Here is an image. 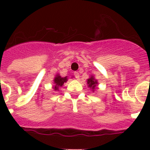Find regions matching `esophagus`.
<instances>
[{
  "mask_svg": "<svg viewBox=\"0 0 150 150\" xmlns=\"http://www.w3.org/2000/svg\"><path fill=\"white\" fill-rule=\"evenodd\" d=\"M74 76H75V77H76V79H79V74L78 72H74Z\"/></svg>",
  "mask_w": 150,
  "mask_h": 150,
  "instance_id": "esophagus-1",
  "label": "esophagus"
}]
</instances>
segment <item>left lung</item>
Masks as SVG:
<instances>
[{
    "instance_id": "1",
    "label": "left lung",
    "mask_w": 150,
    "mask_h": 150,
    "mask_svg": "<svg viewBox=\"0 0 150 150\" xmlns=\"http://www.w3.org/2000/svg\"><path fill=\"white\" fill-rule=\"evenodd\" d=\"M98 84V80L95 78V76L91 75L88 79H87V85H88V87L90 88V89H91V91H95V88L97 87V85Z\"/></svg>"
}]
</instances>
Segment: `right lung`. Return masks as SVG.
<instances>
[{"label": "right lung", "instance_id": "obj_1", "mask_svg": "<svg viewBox=\"0 0 150 150\" xmlns=\"http://www.w3.org/2000/svg\"><path fill=\"white\" fill-rule=\"evenodd\" d=\"M67 79H68L67 76L62 77L60 74H56V76H55L53 79V89L55 91H59V88H61L64 85V83H65L67 81Z\"/></svg>", "mask_w": 150, "mask_h": 150}]
</instances>
